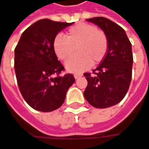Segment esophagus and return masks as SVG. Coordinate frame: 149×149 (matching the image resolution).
Listing matches in <instances>:
<instances>
[{
	"mask_svg": "<svg viewBox=\"0 0 149 149\" xmlns=\"http://www.w3.org/2000/svg\"><path fill=\"white\" fill-rule=\"evenodd\" d=\"M82 77V75L81 74H74L75 79H77V78H79V77Z\"/></svg>",
	"mask_w": 149,
	"mask_h": 149,
	"instance_id": "1",
	"label": "esophagus"
}]
</instances>
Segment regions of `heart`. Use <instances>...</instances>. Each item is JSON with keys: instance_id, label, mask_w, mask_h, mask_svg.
I'll list each match as a JSON object with an SVG mask.
<instances>
[{"instance_id": "b5f03b06", "label": "heart", "mask_w": 149, "mask_h": 149, "mask_svg": "<svg viewBox=\"0 0 149 149\" xmlns=\"http://www.w3.org/2000/svg\"><path fill=\"white\" fill-rule=\"evenodd\" d=\"M79 54L66 64L70 72L79 73L93 63L103 60L107 51V39L104 32L97 30L88 23H77L66 32V37L57 34L53 40V49L56 56L67 61L73 56L75 47Z\"/></svg>"}]
</instances>
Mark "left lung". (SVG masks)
I'll return each instance as SVG.
<instances>
[{
  "instance_id": "1",
  "label": "left lung",
  "mask_w": 149,
  "mask_h": 149,
  "mask_svg": "<svg viewBox=\"0 0 149 149\" xmlns=\"http://www.w3.org/2000/svg\"><path fill=\"white\" fill-rule=\"evenodd\" d=\"M87 21L104 31L108 48L93 75L84 73L88 86L83 94L93 107L109 108L120 103L128 91L133 63L132 44L125 30L109 19L97 17Z\"/></svg>"
}]
</instances>
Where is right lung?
<instances>
[{
	"mask_svg": "<svg viewBox=\"0 0 149 149\" xmlns=\"http://www.w3.org/2000/svg\"><path fill=\"white\" fill-rule=\"evenodd\" d=\"M73 22L37 21L21 35L15 48L14 68L19 90L33 109L50 112L60 108L68 88L74 83L73 75L54 77L64 70L53 49V40Z\"/></svg>",
	"mask_w": 149,
	"mask_h": 149,
	"instance_id": "right-lung-1",
	"label": "right lung"
}]
</instances>
